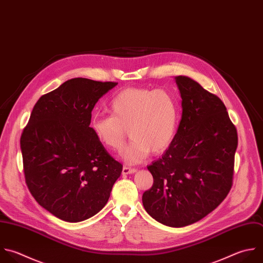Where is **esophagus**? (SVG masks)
<instances>
[{"label":"esophagus","instance_id":"obj_1","mask_svg":"<svg viewBox=\"0 0 263 263\" xmlns=\"http://www.w3.org/2000/svg\"><path fill=\"white\" fill-rule=\"evenodd\" d=\"M136 172H137L136 168L129 167V166H123V168H122V174L123 175H129V174H134Z\"/></svg>","mask_w":263,"mask_h":263}]
</instances>
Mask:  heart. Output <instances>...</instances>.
Segmentation results:
<instances>
[{"mask_svg":"<svg viewBox=\"0 0 263 263\" xmlns=\"http://www.w3.org/2000/svg\"><path fill=\"white\" fill-rule=\"evenodd\" d=\"M111 116L96 115L90 129L107 149L119 151L126 139H132L122 157L135 164L150 153L159 154L174 140L178 125V105L165 89L128 88L117 95L109 107Z\"/></svg>","mask_w":263,"mask_h":263,"instance_id":"heart-1","label":"heart"}]
</instances>
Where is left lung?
Wrapping results in <instances>:
<instances>
[{
    "label": "left lung",
    "instance_id": "1",
    "mask_svg": "<svg viewBox=\"0 0 263 263\" xmlns=\"http://www.w3.org/2000/svg\"><path fill=\"white\" fill-rule=\"evenodd\" d=\"M175 80L182 99L181 121L168 148L147 166L153 185L142 200L156 221L183 227L205 217L227 196L237 133L217 96L189 77Z\"/></svg>",
    "mask_w": 263,
    "mask_h": 263
}]
</instances>
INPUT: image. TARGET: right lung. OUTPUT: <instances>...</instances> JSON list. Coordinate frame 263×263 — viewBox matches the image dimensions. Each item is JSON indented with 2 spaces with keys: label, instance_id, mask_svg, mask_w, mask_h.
Listing matches in <instances>:
<instances>
[{
  "label": "right lung",
  "instance_id": "1",
  "mask_svg": "<svg viewBox=\"0 0 263 263\" xmlns=\"http://www.w3.org/2000/svg\"><path fill=\"white\" fill-rule=\"evenodd\" d=\"M116 82L74 78L42 96L21 138L28 188L67 222L99 213L122 172L90 129L91 111Z\"/></svg>",
  "mask_w": 263,
  "mask_h": 263
}]
</instances>
